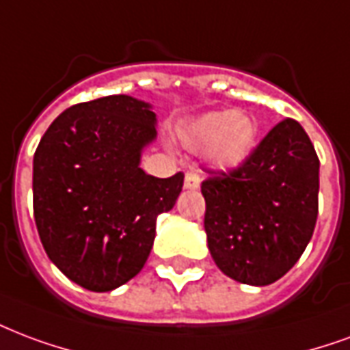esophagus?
Segmentation results:
<instances>
[{
  "mask_svg": "<svg viewBox=\"0 0 350 350\" xmlns=\"http://www.w3.org/2000/svg\"><path fill=\"white\" fill-rule=\"evenodd\" d=\"M183 187L185 189H198L200 187V176L196 172H187L185 174V182H183Z\"/></svg>",
  "mask_w": 350,
  "mask_h": 350,
  "instance_id": "esophagus-1",
  "label": "esophagus"
}]
</instances>
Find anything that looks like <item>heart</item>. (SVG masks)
Listing matches in <instances>:
<instances>
[{
  "label": "heart",
  "mask_w": 350,
  "mask_h": 350,
  "mask_svg": "<svg viewBox=\"0 0 350 350\" xmlns=\"http://www.w3.org/2000/svg\"><path fill=\"white\" fill-rule=\"evenodd\" d=\"M258 122L247 111H213L183 124L180 141L195 154L206 152L221 170L241 167L258 141Z\"/></svg>",
  "instance_id": "1"
}]
</instances>
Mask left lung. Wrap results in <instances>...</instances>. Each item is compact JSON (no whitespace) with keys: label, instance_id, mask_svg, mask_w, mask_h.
<instances>
[{"label":"left lung","instance_id":"8db88e82","mask_svg":"<svg viewBox=\"0 0 350 350\" xmlns=\"http://www.w3.org/2000/svg\"><path fill=\"white\" fill-rule=\"evenodd\" d=\"M202 182L204 228L222 273L269 286L293 267L319 211V157L297 120L274 126L247 161Z\"/></svg>","mask_w":350,"mask_h":350}]
</instances>
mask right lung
<instances>
[{"instance_id": "add662e5", "label": "right lung", "mask_w": 350, "mask_h": 350, "mask_svg": "<svg viewBox=\"0 0 350 350\" xmlns=\"http://www.w3.org/2000/svg\"><path fill=\"white\" fill-rule=\"evenodd\" d=\"M152 105L126 94L77 103L57 116L33 157V211L46 254L89 291L141 273L157 215L174 208L183 174L155 178L139 163L154 141Z\"/></svg>"}]
</instances>
